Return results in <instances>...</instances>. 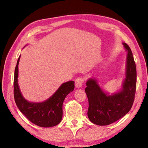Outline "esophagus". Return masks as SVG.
<instances>
[{"mask_svg": "<svg viewBox=\"0 0 148 148\" xmlns=\"http://www.w3.org/2000/svg\"><path fill=\"white\" fill-rule=\"evenodd\" d=\"M84 82V79L82 78L78 77L75 79V86L77 88H81L82 86L83 83Z\"/></svg>", "mask_w": 148, "mask_h": 148, "instance_id": "1", "label": "esophagus"}]
</instances>
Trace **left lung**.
<instances>
[{"label": "left lung", "mask_w": 148, "mask_h": 148, "mask_svg": "<svg viewBox=\"0 0 148 148\" xmlns=\"http://www.w3.org/2000/svg\"><path fill=\"white\" fill-rule=\"evenodd\" d=\"M127 51L126 78L121 90L111 96L105 93L97 83L96 79L89 78L85 92L89 107L88 117L91 122L104 126L112 123L126 115L133 106L136 87V64L131 49L123 42Z\"/></svg>", "instance_id": "1"}]
</instances>
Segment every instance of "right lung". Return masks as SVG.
I'll return each instance as SVG.
<instances>
[{
	"label": "right lung",
	"instance_id": "1",
	"mask_svg": "<svg viewBox=\"0 0 148 148\" xmlns=\"http://www.w3.org/2000/svg\"><path fill=\"white\" fill-rule=\"evenodd\" d=\"M17 60L15 69L13 95L15 103L21 112L31 122L41 127H52L59 124L62 120V106L65 97L73 91L75 82L70 81L62 84L53 95L42 102H30L22 96L18 84V64Z\"/></svg>",
	"mask_w": 148,
	"mask_h": 148
}]
</instances>
